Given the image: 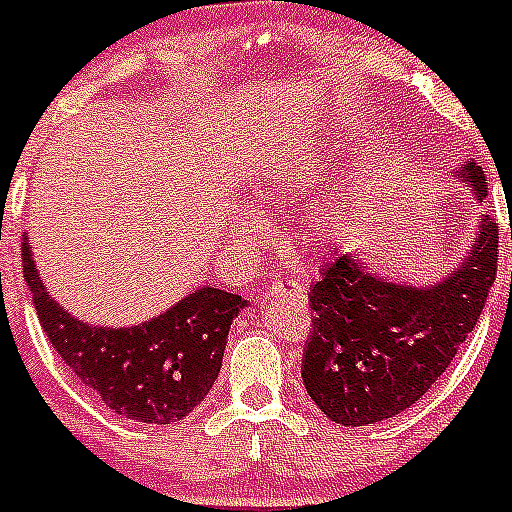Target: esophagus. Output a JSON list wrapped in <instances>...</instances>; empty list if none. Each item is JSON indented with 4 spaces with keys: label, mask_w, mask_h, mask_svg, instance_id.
Returning <instances> with one entry per match:
<instances>
[{
    "label": "esophagus",
    "mask_w": 512,
    "mask_h": 512,
    "mask_svg": "<svg viewBox=\"0 0 512 512\" xmlns=\"http://www.w3.org/2000/svg\"><path fill=\"white\" fill-rule=\"evenodd\" d=\"M267 298H285V295H303V285L295 283V280H283L275 278L265 288Z\"/></svg>",
    "instance_id": "obj_1"
}]
</instances>
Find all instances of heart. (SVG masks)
Listing matches in <instances>:
<instances>
[{
	"label": "heart",
	"mask_w": 512,
	"mask_h": 512,
	"mask_svg": "<svg viewBox=\"0 0 512 512\" xmlns=\"http://www.w3.org/2000/svg\"><path fill=\"white\" fill-rule=\"evenodd\" d=\"M323 171H326V161L313 143L300 141V138H283L267 151L252 176L257 207H265L267 202H278V199L303 197L321 184ZM252 227H255V217L240 214L234 217L229 232L234 240H245L247 234H252ZM310 229L313 234H326L331 229V214L326 209H313Z\"/></svg>",
	"instance_id": "1"
}]
</instances>
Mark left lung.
Instances as JSON below:
<instances>
[{
	"label": "left lung",
	"mask_w": 512,
	"mask_h": 512,
	"mask_svg": "<svg viewBox=\"0 0 512 512\" xmlns=\"http://www.w3.org/2000/svg\"><path fill=\"white\" fill-rule=\"evenodd\" d=\"M480 204L487 179L475 161L452 169ZM498 272V227L477 219L470 250L437 283L386 280L353 255L326 262L310 288L313 331L305 391L331 422L366 427L407 412L447 371L477 326Z\"/></svg>",
	"instance_id": "obj_1"
}]
</instances>
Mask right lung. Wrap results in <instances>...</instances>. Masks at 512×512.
Masks as SVG:
<instances>
[{
	"label": "right lung",
	"mask_w": 512,
	"mask_h": 512,
	"mask_svg": "<svg viewBox=\"0 0 512 512\" xmlns=\"http://www.w3.org/2000/svg\"><path fill=\"white\" fill-rule=\"evenodd\" d=\"M22 272L52 348L108 409L143 424H171L204 401L222 369L229 326L247 300L227 290H194L138 326H93L68 313L40 280L30 237Z\"/></svg>",
	"instance_id": "add662e5"
}]
</instances>
